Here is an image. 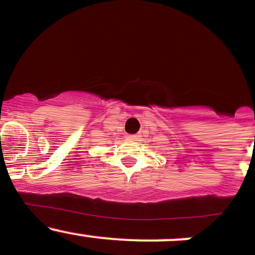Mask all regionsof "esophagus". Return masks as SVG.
<instances>
[{
    "mask_svg": "<svg viewBox=\"0 0 255 255\" xmlns=\"http://www.w3.org/2000/svg\"><path fill=\"white\" fill-rule=\"evenodd\" d=\"M128 139H137V135H129V137H128Z\"/></svg>",
    "mask_w": 255,
    "mask_h": 255,
    "instance_id": "1",
    "label": "esophagus"
}]
</instances>
